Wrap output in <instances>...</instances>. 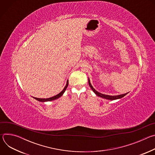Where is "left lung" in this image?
Returning <instances> with one entry per match:
<instances>
[{
    "mask_svg": "<svg viewBox=\"0 0 155 155\" xmlns=\"http://www.w3.org/2000/svg\"><path fill=\"white\" fill-rule=\"evenodd\" d=\"M88 83H89V85L90 86V87L91 88V90H93V91L96 94V96H99V97H101L102 98H104V99H108V100H116V99H121L122 97H123L124 96H126L127 94H128L129 93H125V94H120V95H118V96H109V95H105V94H102L98 91H97L93 87V86L91 85V82H90V78H88Z\"/></svg>",
    "mask_w": 155,
    "mask_h": 155,
    "instance_id": "obj_1",
    "label": "left lung"
}]
</instances>
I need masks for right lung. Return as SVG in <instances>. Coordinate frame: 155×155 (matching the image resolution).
<instances>
[{
	"mask_svg": "<svg viewBox=\"0 0 155 155\" xmlns=\"http://www.w3.org/2000/svg\"><path fill=\"white\" fill-rule=\"evenodd\" d=\"M68 84H69V81L68 80V81H67V83H66V85H65V86L64 87V89L62 90V91L61 93H59L58 94H57V95H56V96H53V97H50V98H47V99H40V98H37V97H34V98L35 99L37 100L38 101L42 102L54 101V100H55V99H57L59 98L60 97H61V96L63 95V94H64V93L65 92V90L67 89V87H68Z\"/></svg>",
	"mask_w": 155,
	"mask_h": 155,
	"instance_id": "1",
	"label": "right lung"
}]
</instances>
